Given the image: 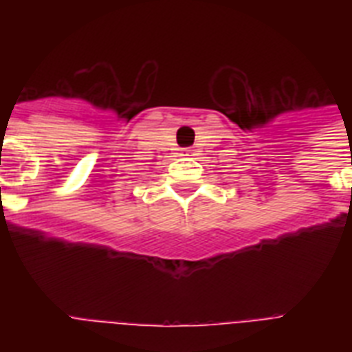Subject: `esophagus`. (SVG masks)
Wrapping results in <instances>:
<instances>
[{
    "mask_svg": "<svg viewBox=\"0 0 352 352\" xmlns=\"http://www.w3.org/2000/svg\"><path fill=\"white\" fill-rule=\"evenodd\" d=\"M182 153H184V155H192V149H182Z\"/></svg>",
    "mask_w": 352,
    "mask_h": 352,
    "instance_id": "34e87169",
    "label": "esophagus"
}]
</instances>
